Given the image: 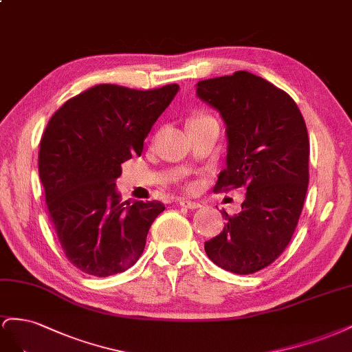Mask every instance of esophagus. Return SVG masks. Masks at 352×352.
Segmentation results:
<instances>
[{"label": "esophagus", "instance_id": "esophagus-1", "mask_svg": "<svg viewBox=\"0 0 352 352\" xmlns=\"http://www.w3.org/2000/svg\"><path fill=\"white\" fill-rule=\"evenodd\" d=\"M178 204H179V206L187 208V209H197L202 206L199 202H193V200H188V199H179Z\"/></svg>", "mask_w": 352, "mask_h": 352}]
</instances>
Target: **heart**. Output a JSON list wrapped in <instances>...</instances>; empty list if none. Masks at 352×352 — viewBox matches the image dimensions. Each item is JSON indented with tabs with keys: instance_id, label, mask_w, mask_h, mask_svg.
Masks as SVG:
<instances>
[{
	"instance_id": "b5f03b06",
	"label": "heart",
	"mask_w": 352,
	"mask_h": 352,
	"mask_svg": "<svg viewBox=\"0 0 352 352\" xmlns=\"http://www.w3.org/2000/svg\"><path fill=\"white\" fill-rule=\"evenodd\" d=\"M199 118H204V116H193L190 120H195V119H199ZM190 120H188V122H190Z\"/></svg>"
}]
</instances>
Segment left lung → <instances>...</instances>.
Wrapping results in <instances>:
<instances>
[{"mask_svg": "<svg viewBox=\"0 0 352 352\" xmlns=\"http://www.w3.org/2000/svg\"><path fill=\"white\" fill-rule=\"evenodd\" d=\"M197 96L227 125V168L214 192L245 187L242 212L205 242L210 261L236 274L273 264L292 239L308 188L309 140L294 98L245 70L197 82Z\"/></svg>", "mask_w": 352, "mask_h": 352, "instance_id": "left-lung-1", "label": "left lung"}]
</instances>
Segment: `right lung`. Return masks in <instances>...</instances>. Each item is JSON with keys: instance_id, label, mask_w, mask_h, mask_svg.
<instances>
[{"instance_id": "1", "label": "right lung", "mask_w": 352, "mask_h": 352, "mask_svg": "<svg viewBox=\"0 0 352 352\" xmlns=\"http://www.w3.org/2000/svg\"><path fill=\"white\" fill-rule=\"evenodd\" d=\"M178 89L100 84L69 98L48 120L38 153L48 218L66 258L89 276L133 267L164 212L159 200L120 202L115 179L125 160L142 155L144 138Z\"/></svg>"}]
</instances>
